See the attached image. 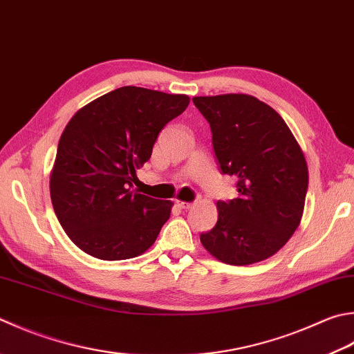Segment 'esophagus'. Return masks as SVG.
<instances>
[{"label": "esophagus", "instance_id": "obj_1", "mask_svg": "<svg viewBox=\"0 0 354 354\" xmlns=\"http://www.w3.org/2000/svg\"><path fill=\"white\" fill-rule=\"evenodd\" d=\"M177 205L180 206V208H182V209H186V211L191 209L192 206H194V203H191V202H180V200H177Z\"/></svg>", "mask_w": 354, "mask_h": 354}]
</instances>
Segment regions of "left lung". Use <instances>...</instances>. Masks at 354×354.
<instances>
[{
    "label": "left lung",
    "instance_id": "8db88e82",
    "mask_svg": "<svg viewBox=\"0 0 354 354\" xmlns=\"http://www.w3.org/2000/svg\"><path fill=\"white\" fill-rule=\"evenodd\" d=\"M209 123L222 174L237 178V197L218 200L217 223L200 234L209 254L228 265L271 257L301 223L308 168L283 118L246 94L194 97Z\"/></svg>",
    "mask_w": 354,
    "mask_h": 354
}]
</instances>
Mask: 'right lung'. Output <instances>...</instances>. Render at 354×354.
Here are the masks:
<instances>
[{
    "instance_id": "right-lung-1",
    "label": "right lung",
    "mask_w": 354,
    "mask_h": 354,
    "mask_svg": "<svg viewBox=\"0 0 354 354\" xmlns=\"http://www.w3.org/2000/svg\"><path fill=\"white\" fill-rule=\"evenodd\" d=\"M188 104L186 95L123 86L71 118L58 142L50 198L80 250L102 260H124L156 242L172 203L131 188L160 131Z\"/></svg>"
}]
</instances>
